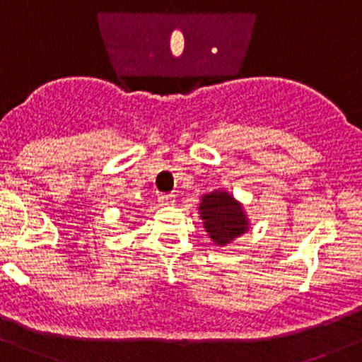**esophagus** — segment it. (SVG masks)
<instances>
[{
    "label": "esophagus",
    "instance_id": "34e87169",
    "mask_svg": "<svg viewBox=\"0 0 362 362\" xmlns=\"http://www.w3.org/2000/svg\"><path fill=\"white\" fill-rule=\"evenodd\" d=\"M174 202H176V197H174L173 193H160L158 195V204L162 207L174 206Z\"/></svg>",
    "mask_w": 362,
    "mask_h": 362
}]
</instances>
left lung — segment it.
I'll use <instances>...</instances> for the list:
<instances>
[{"label":"left lung","mask_w":362,"mask_h":362,"mask_svg":"<svg viewBox=\"0 0 362 362\" xmlns=\"http://www.w3.org/2000/svg\"><path fill=\"white\" fill-rule=\"evenodd\" d=\"M200 218L204 228L218 245H226L249 230L244 207L225 189L206 193L200 200Z\"/></svg>","instance_id":"left-lung-1"}]
</instances>
